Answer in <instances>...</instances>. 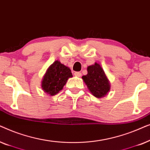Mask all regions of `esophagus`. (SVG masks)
<instances>
[{"label": "esophagus", "mask_w": 150, "mask_h": 150, "mask_svg": "<svg viewBox=\"0 0 150 150\" xmlns=\"http://www.w3.org/2000/svg\"><path fill=\"white\" fill-rule=\"evenodd\" d=\"M74 75L76 76H78V77H81L82 74L81 72H79V71H76V72L74 73Z\"/></svg>", "instance_id": "1"}]
</instances>
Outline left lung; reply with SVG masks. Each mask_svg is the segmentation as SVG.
Wrapping results in <instances>:
<instances>
[{"label": "left lung", "mask_w": 150, "mask_h": 150, "mask_svg": "<svg viewBox=\"0 0 150 150\" xmlns=\"http://www.w3.org/2000/svg\"><path fill=\"white\" fill-rule=\"evenodd\" d=\"M87 74L82 79L85 81L88 89L96 98H102L109 91L110 85L104 71L101 66L96 63L87 67Z\"/></svg>", "instance_id": "left-lung-1"}]
</instances>
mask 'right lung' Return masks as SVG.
<instances>
[{
	"instance_id": "obj_1",
	"label": "right lung",
	"mask_w": 150,
	"mask_h": 150,
	"mask_svg": "<svg viewBox=\"0 0 150 150\" xmlns=\"http://www.w3.org/2000/svg\"><path fill=\"white\" fill-rule=\"evenodd\" d=\"M72 77L70 69L59 61H54L49 67L42 81V87L46 93L56 95L67 83L69 78Z\"/></svg>"
}]
</instances>
